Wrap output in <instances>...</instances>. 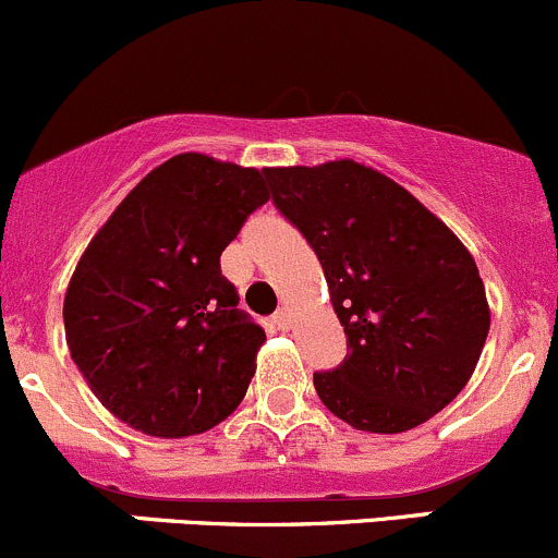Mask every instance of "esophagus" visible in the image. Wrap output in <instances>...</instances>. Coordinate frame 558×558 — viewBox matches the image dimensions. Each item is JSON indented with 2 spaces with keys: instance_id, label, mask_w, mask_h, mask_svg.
Wrapping results in <instances>:
<instances>
[{
  "instance_id": "obj_1",
  "label": "esophagus",
  "mask_w": 558,
  "mask_h": 558,
  "mask_svg": "<svg viewBox=\"0 0 558 558\" xmlns=\"http://www.w3.org/2000/svg\"><path fill=\"white\" fill-rule=\"evenodd\" d=\"M271 322L279 327V330H287V327H290V314H287V312H277V314H274V317H271Z\"/></svg>"
}]
</instances>
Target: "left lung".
Wrapping results in <instances>:
<instances>
[{
  "label": "left lung",
  "instance_id": "1",
  "mask_svg": "<svg viewBox=\"0 0 558 558\" xmlns=\"http://www.w3.org/2000/svg\"><path fill=\"white\" fill-rule=\"evenodd\" d=\"M263 174L279 215L319 257L347 332L341 365L314 373L322 403L387 435L444 411L489 336L473 255L405 187L354 160Z\"/></svg>",
  "mask_w": 558,
  "mask_h": 558
}]
</instances>
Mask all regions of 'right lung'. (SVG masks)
<instances>
[{
    "label": "right lung",
    "instance_id": "1",
    "mask_svg": "<svg viewBox=\"0 0 558 558\" xmlns=\"http://www.w3.org/2000/svg\"><path fill=\"white\" fill-rule=\"evenodd\" d=\"M268 201L263 174L182 153L153 169L80 257L66 343L101 405L153 438H187L244 400L260 325L220 255Z\"/></svg>",
    "mask_w": 558,
    "mask_h": 558
}]
</instances>
